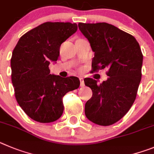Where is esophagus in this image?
<instances>
[{"label":"esophagus","instance_id":"1","mask_svg":"<svg viewBox=\"0 0 154 154\" xmlns=\"http://www.w3.org/2000/svg\"><path fill=\"white\" fill-rule=\"evenodd\" d=\"M80 87H84V82L83 78H80Z\"/></svg>","mask_w":154,"mask_h":154}]
</instances>
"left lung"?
<instances>
[{
	"label": "left lung",
	"mask_w": 154,
	"mask_h": 154,
	"mask_svg": "<svg viewBox=\"0 0 154 154\" xmlns=\"http://www.w3.org/2000/svg\"><path fill=\"white\" fill-rule=\"evenodd\" d=\"M89 41L94 57L92 72L107 68L108 79L102 84L85 78L92 97L85 104L87 119L100 126H110L125 116L134 103L141 80L143 54L131 34L107 23H79Z\"/></svg>",
	"instance_id": "left-lung-1"
}]
</instances>
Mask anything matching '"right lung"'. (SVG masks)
Segmentation results:
<instances>
[{"label": "right lung", "mask_w": 154, "mask_h": 154, "mask_svg": "<svg viewBox=\"0 0 154 154\" xmlns=\"http://www.w3.org/2000/svg\"><path fill=\"white\" fill-rule=\"evenodd\" d=\"M77 23L46 22L23 34L11 59V80L17 101L32 120L51 123L61 117L63 97L77 89L76 77L50 74L49 64L57 61L63 42L77 31Z\"/></svg>", "instance_id": "right-lung-1"}]
</instances>
